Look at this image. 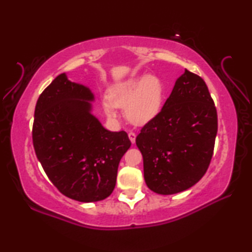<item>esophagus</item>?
<instances>
[{"label":"esophagus","instance_id":"obj_1","mask_svg":"<svg viewBox=\"0 0 252 252\" xmlns=\"http://www.w3.org/2000/svg\"><path fill=\"white\" fill-rule=\"evenodd\" d=\"M135 138H136V134L134 133V132H132V131L129 132V139L132 143L135 142Z\"/></svg>","mask_w":252,"mask_h":252}]
</instances>
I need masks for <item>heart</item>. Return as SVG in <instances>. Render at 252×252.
Wrapping results in <instances>:
<instances>
[{
    "instance_id": "heart-1",
    "label": "heart",
    "mask_w": 252,
    "mask_h": 252,
    "mask_svg": "<svg viewBox=\"0 0 252 252\" xmlns=\"http://www.w3.org/2000/svg\"><path fill=\"white\" fill-rule=\"evenodd\" d=\"M110 102H104L106 117L116 120V108L125 109L127 120L133 125H144L160 112L164 100V85L157 75L134 78L114 87L109 93Z\"/></svg>"
}]
</instances>
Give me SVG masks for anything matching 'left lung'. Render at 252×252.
Wrapping results in <instances>:
<instances>
[{"label": "left lung", "instance_id": "8db88e82", "mask_svg": "<svg viewBox=\"0 0 252 252\" xmlns=\"http://www.w3.org/2000/svg\"><path fill=\"white\" fill-rule=\"evenodd\" d=\"M217 131V109L206 82L186 70L135 139L149 189L174 194L194 186L210 164Z\"/></svg>", "mask_w": 252, "mask_h": 252}]
</instances>
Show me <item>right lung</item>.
<instances>
[{"label":"right lung","instance_id":"right-lung-1","mask_svg":"<svg viewBox=\"0 0 252 252\" xmlns=\"http://www.w3.org/2000/svg\"><path fill=\"white\" fill-rule=\"evenodd\" d=\"M90 89L55 78L37 99L33 147L51 182L80 202L108 198L116 187L121 158L131 146L126 131L111 132L92 116Z\"/></svg>","mask_w":252,"mask_h":252}]
</instances>
